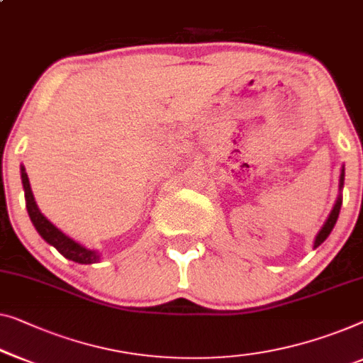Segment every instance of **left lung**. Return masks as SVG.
<instances>
[{
    "label": "left lung",
    "instance_id": "8db88e82",
    "mask_svg": "<svg viewBox=\"0 0 363 363\" xmlns=\"http://www.w3.org/2000/svg\"><path fill=\"white\" fill-rule=\"evenodd\" d=\"M344 178H345V169L342 165V169H340V177H339V194H337V199H335L333 209H330L328 219H325V223L323 224V228L319 229V233L316 234V239H314V244L313 247L316 249V247L321 245L325 239L329 238V234L333 233L335 223H337V218H339V213H340V206H342V188H344Z\"/></svg>",
    "mask_w": 363,
    "mask_h": 363
}]
</instances>
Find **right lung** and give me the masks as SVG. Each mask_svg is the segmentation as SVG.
<instances>
[{
	"mask_svg": "<svg viewBox=\"0 0 363 363\" xmlns=\"http://www.w3.org/2000/svg\"><path fill=\"white\" fill-rule=\"evenodd\" d=\"M21 182H23L24 188V198H26V208H28V214L30 218V223L34 224L35 230H38L39 235L45 240L47 244L55 247L57 250L60 252L62 255L68 260L77 262V264H96V262L101 260V254L98 250L88 249L86 245L77 242L75 239H72L70 235L50 223L44 214L40 213V209L35 203V198L30 190V183L28 178V173H26L24 165L21 164Z\"/></svg>",
	"mask_w": 363,
	"mask_h": 363,
	"instance_id": "right-lung-1",
	"label": "right lung"
}]
</instances>
